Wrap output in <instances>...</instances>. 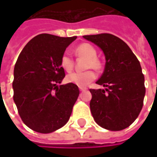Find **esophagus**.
<instances>
[{
    "label": "esophagus",
    "mask_w": 157,
    "mask_h": 157,
    "mask_svg": "<svg viewBox=\"0 0 157 157\" xmlns=\"http://www.w3.org/2000/svg\"><path fill=\"white\" fill-rule=\"evenodd\" d=\"M80 91L81 92H85V91H86V88H85V87H80Z\"/></svg>",
    "instance_id": "1"
}]
</instances>
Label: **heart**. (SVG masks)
<instances>
[{
  "instance_id": "1",
  "label": "heart",
  "mask_w": 157,
  "mask_h": 157,
  "mask_svg": "<svg viewBox=\"0 0 157 157\" xmlns=\"http://www.w3.org/2000/svg\"><path fill=\"white\" fill-rule=\"evenodd\" d=\"M76 54L80 56L87 58L86 69L93 68L99 70L102 67V63L97 57L96 48L90 44L84 43L78 45L75 48ZM60 65L65 71L71 72L74 68V59L69 52L65 51L60 58ZM97 77L96 73L92 70H88L83 72H73L66 76V81L70 83H73L80 87H85L89 85Z\"/></svg>"
}]
</instances>
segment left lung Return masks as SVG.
<instances>
[{
	"instance_id": "left-lung-1",
	"label": "left lung",
	"mask_w": 157,
	"mask_h": 157,
	"mask_svg": "<svg viewBox=\"0 0 157 157\" xmlns=\"http://www.w3.org/2000/svg\"><path fill=\"white\" fill-rule=\"evenodd\" d=\"M83 38L102 48L106 58L104 71L97 84L106 89H90V109L96 123L118 131L137 118L145 94V77L138 59L122 39L110 33Z\"/></svg>"
}]
</instances>
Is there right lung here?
Segmentation results:
<instances>
[{"label": "right lung", "mask_w": 157, "mask_h": 157, "mask_svg": "<svg viewBox=\"0 0 157 157\" xmlns=\"http://www.w3.org/2000/svg\"><path fill=\"white\" fill-rule=\"evenodd\" d=\"M75 39L39 34L26 44L16 62L13 100L22 122L34 131L54 132L71 117L78 86L58 84L65 76L60 58Z\"/></svg>", "instance_id": "1"}]
</instances>
